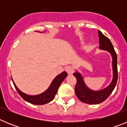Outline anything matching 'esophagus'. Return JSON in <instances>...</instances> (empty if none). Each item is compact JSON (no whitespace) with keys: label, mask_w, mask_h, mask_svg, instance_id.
Wrapping results in <instances>:
<instances>
[{"label":"esophagus","mask_w":127,"mask_h":127,"mask_svg":"<svg viewBox=\"0 0 127 127\" xmlns=\"http://www.w3.org/2000/svg\"><path fill=\"white\" fill-rule=\"evenodd\" d=\"M65 70L67 71V72L69 74V75L72 74L74 72V68L71 65L67 66V67H65Z\"/></svg>","instance_id":"obj_1"}]
</instances>
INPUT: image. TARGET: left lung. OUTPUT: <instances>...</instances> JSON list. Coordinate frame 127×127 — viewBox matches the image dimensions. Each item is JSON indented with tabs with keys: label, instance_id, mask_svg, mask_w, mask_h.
<instances>
[{
	"label": "left lung",
	"instance_id": "1",
	"mask_svg": "<svg viewBox=\"0 0 127 127\" xmlns=\"http://www.w3.org/2000/svg\"><path fill=\"white\" fill-rule=\"evenodd\" d=\"M99 36V48L106 50L111 54L113 58V79L111 83L107 88L100 91L95 92L86 86L84 83L81 75L79 72H74V76L76 77L77 83L75 86V93L77 98L83 102L89 104H97L104 102L107 99L116 86L118 80L117 55L114 51L113 46L109 39L105 37L100 31H98Z\"/></svg>",
	"mask_w": 127,
	"mask_h": 127
}]
</instances>
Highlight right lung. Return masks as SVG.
Instances as JSON below:
<instances>
[{
  "instance_id": "right-lung-1",
  "label": "right lung",
  "mask_w": 127,
  "mask_h": 127,
  "mask_svg": "<svg viewBox=\"0 0 127 127\" xmlns=\"http://www.w3.org/2000/svg\"><path fill=\"white\" fill-rule=\"evenodd\" d=\"M67 76V73L66 72H63L62 73L57 76V77L53 79V81L51 83V85L47 90H46L44 93L41 94H39L37 95H29L24 94L20 90L17 88V86H16L14 83H13L14 85L16 90H17L19 95L28 102L30 104H35V105H43L47 103H49L51 102L52 100L54 99L55 96L57 94V91H58V88L60 86L62 82L64 80V79ZM12 79V78H11Z\"/></svg>"
}]
</instances>
